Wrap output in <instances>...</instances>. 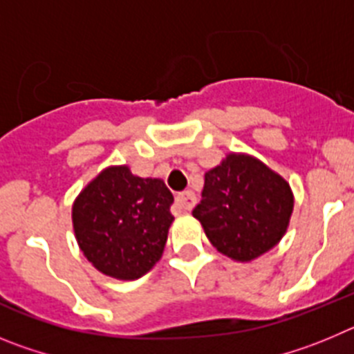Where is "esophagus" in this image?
Instances as JSON below:
<instances>
[{
    "instance_id": "obj_1",
    "label": "esophagus",
    "mask_w": 354,
    "mask_h": 354,
    "mask_svg": "<svg viewBox=\"0 0 354 354\" xmlns=\"http://www.w3.org/2000/svg\"><path fill=\"white\" fill-rule=\"evenodd\" d=\"M195 202H196L195 193L189 192V189H187V192L179 193V195L175 196V205H177V207L184 212L192 211V209L195 207Z\"/></svg>"
}]
</instances>
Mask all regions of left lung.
<instances>
[{
  "instance_id": "8db88e82",
  "label": "left lung",
  "mask_w": 354,
  "mask_h": 354,
  "mask_svg": "<svg viewBox=\"0 0 354 354\" xmlns=\"http://www.w3.org/2000/svg\"><path fill=\"white\" fill-rule=\"evenodd\" d=\"M292 209V189L282 175L253 156L230 152L205 174L193 216L218 252L252 262L282 241Z\"/></svg>"
}]
</instances>
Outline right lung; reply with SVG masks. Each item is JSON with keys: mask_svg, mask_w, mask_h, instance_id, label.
Here are the masks:
<instances>
[{"mask_svg": "<svg viewBox=\"0 0 354 354\" xmlns=\"http://www.w3.org/2000/svg\"><path fill=\"white\" fill-rule=\"evenodd\" d=\"M174 195L127 165L108 167L72 204V227L86 261L117 280H138L161 259L174 223Z\"/></svg>", "mask_w": 354, "mask_h": 354, "instance_id": "1", "label": "right lung"}]
</instances>
